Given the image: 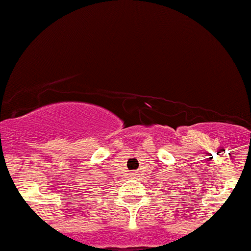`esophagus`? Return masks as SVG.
Wrapping results in <instances>:
<instances>
[{
	"label": "esophagus",
	"instance_id": "obj_1",
	"mask_svg": "<svg viewBox=\"0 0 251 251\" xmlns=\"http://www.w3.org/2000/svg\"><path fill=\"white\" fill-rule=\"evenodd\" d=\"M130 175H131V177H133V178H135V177H137V176H139V173H137V172H131Z\"/></svg>",
	"mask_w": 251,
	"mask_h": 251
}]
</instances>
